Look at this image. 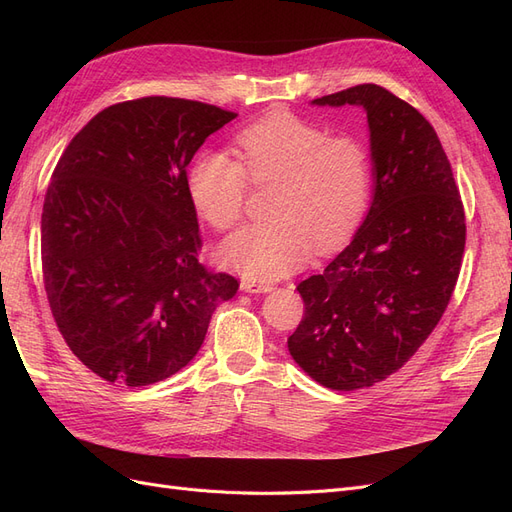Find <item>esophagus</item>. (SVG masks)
Segmentation results:
<instances>
[{"label":"esophagus","mask_w":512,"mask_h":512,"mask_svg":"<svg viewBox=\"0 0 512 512\" xmlns=\"http://www.w3.org/2000/svg\"><path fill=\"white\" fill-rule=\"evenodd\" d=\"M241 288L245 292H252V294H258V292H271L275 286L271 282H254V280H245L241 284Z\"/></svg>","instance_id":"1"}]
</instances>
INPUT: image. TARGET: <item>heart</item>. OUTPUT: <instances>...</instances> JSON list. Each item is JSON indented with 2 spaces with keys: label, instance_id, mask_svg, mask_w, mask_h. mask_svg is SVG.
I'll use <instances>...</instances> for the list:
<instances>
[{
  "label": "heart",
  "instance_id": "heart-1",
  "mask_svg": "<svg viewBox=\"0 0 512 512\" xmlns=\"http://www.w3.org/2000/svg\"><path fill=\"white\" fill-rule=\"evenodd\" d=\"M239 158L205 151L188 185L196 209L220 232L232 230L254 185L277 183L273 220L247 226L222 250L228 267L252 280H275L314 250H337L361 226L374 192L369 151L352 136H329L290 113H271L237 134Z\"/></svg>",
  "mask_w": 512,
  "mask_h": 512
}]
</instances>
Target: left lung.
<instances>
[{"mask_svg":"<svg viewBox=\"0 0 512 512\" xmlns=\"http://www.w3.org/2000/svg\"><path fill=\"white\" fill-rule=\"evenodd\" d=\"M316 104H361L376 170L374 203L352 243L303 280V320L288 350L333 391L374 386L404 367L436 329L461 269L466 213L431 123L374 83Z\"/></svg>","mask_w":512,"mask_h":512,"instance_id":"8db88e82","label":"left lung"}]
</instances>
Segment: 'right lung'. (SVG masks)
<instances>
[{"label": "right lung", "instance_id": "obj_1", "mask_svg": "<svg viewBox=\"0 0 512 512\" xmlns=\"http://www.w3.org/2000/svg\"><path fill=\"white\" fill-rule=\"evenodd\" d=\"M237 113L147 96L104 108L76 134L42 209V280L61 337L108 382L147 386L203 346L237 277L200 262L188 164Z\"/></svg>", "mask_w": 512, "mask_h": 512}]
</instances>
